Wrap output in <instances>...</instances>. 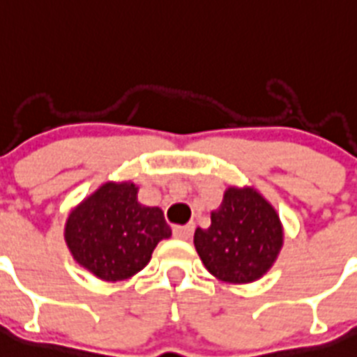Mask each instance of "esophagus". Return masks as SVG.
<instances>
[{"mask_svg": "<svg viewBox=\"0 0 357 357\" xmlns=\"http://www.w3.org/2000/svg\"><path fill=\"white\" fill-rule=\"evenodd\" d=\"M172 234H174L176 238H181V241H188L194 234V225H187V226H174L172 228Z\"/></svg>", "mask_w": 357, "mask_h": 357, "instance_id": "esophagus-1", "label": "esophagus"}]
</instances>
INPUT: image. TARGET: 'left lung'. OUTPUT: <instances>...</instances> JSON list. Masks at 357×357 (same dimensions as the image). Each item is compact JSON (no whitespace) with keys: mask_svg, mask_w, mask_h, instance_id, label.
<instances>
[{"mask_svg":"<svg viewBox=\"0 0 357 357\" xmlns=\"http://www.w3.org/2000/svg\"><path fill=\"white\" fill-rule=\"evenodd\" d=\"M194 244L213 277L246 284L262 277L277 259L280 219L253 188H228L208 230H196Z\"/></svg>","mask_w":357,"mask_h":357,"instance_id":"obj_1","label":"left lung"}]
</instances>
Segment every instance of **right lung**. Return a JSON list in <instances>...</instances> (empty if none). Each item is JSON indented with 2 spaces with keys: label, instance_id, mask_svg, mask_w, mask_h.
<instances>
[{
  "label": "right lung",
  "instance_id": "obj_1",
  "mask_svg": "<svg viewBox=\"0 0 357 357\" xmlns=\"http://www.w3.org/2000/svg\"><path fill=\"white\" fill-rule=\"evenodd\" d=\"M132 183H105L68 217L66 243L80 266L102 280H123L144 269L161 238L163 212L136 199Z\"/></svg>",
  "mask_w": 357,
  "mask_h": 357
}]
</instances>
